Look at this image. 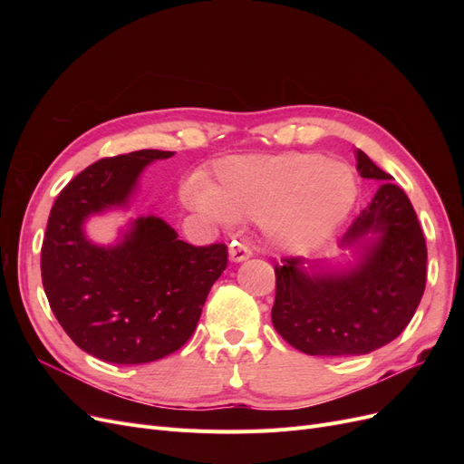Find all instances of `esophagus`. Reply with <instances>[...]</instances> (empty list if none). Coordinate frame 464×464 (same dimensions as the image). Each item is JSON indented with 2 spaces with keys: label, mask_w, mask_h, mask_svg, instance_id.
Returning <instances> with one entry per match:
<instances>
[{
  "label": "esophagus",
  "mask_w": 464,
  "mask_h": 464,
  "mask_svg": "<svg viewBox=\"0 0 464 464\" xmlns=\"http://www.w3.org/2000/svg\"><path fill=\"white\" fill-rule=\"evenodd\" d=\"M251 256H254V251H251L247 246L244 244H234L230 247V261L234 263H242V261H247Z\"/></svg>",
  "instance_id": "obj_1"
}]
</instances>
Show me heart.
I'll use <instances>...</instances> for the list:
<instances>
[{
	"instance_id": "heart-1",
	"label": "heart",
	"mask_w": 464,
	"mask_h": 464,
	"mask_svg": "<svg viewBox=\"0 0 464 464\" xmlns=\"http://www.w3.org/2000/svg\"><path fill=\"white\" fill-rule=\"evenodd\" d=\"M358 198L353 170L315 152L246 154L218 162L217 179H191L186 203L220 227L259 218L265 240L286 254L315 249Z\"/></svg>"
}]
</instances>
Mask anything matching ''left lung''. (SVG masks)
I'll return each mask as SVG.
<instances>
[{
    "mask_svg": "<svg viewBox=\"0 0 464 464\" xmlns=\"http://www.w3.org/2000/svg\"><path fill=\"white\" fill-rule=\"evenodd\" d=\"M354 154L360 176L382 186L341 240L350 259L275 265L273 325L310 356H362L395 341L426 288L428 249L411 199L366 152Z\"/></svg>",
    "mask_w": 464,
    "mask_h": 464,
    "instance_id": "1",
    "label": "left lung"
}]
</instances>
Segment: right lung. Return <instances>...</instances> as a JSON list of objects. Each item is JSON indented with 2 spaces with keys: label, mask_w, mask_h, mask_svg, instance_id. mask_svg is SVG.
<instances>
[{
  "label": "right lung",
  "mask_w": 464,
  "mask_h": 464,
  "mask_svg": "<svg viewBox=\"0 0 464 464\" xmlns=\"http://www.w3.org/2000/svg\"><path fill=\"white\" fill-rule=\"evenodd\" d=\"M170 157L172 150L145 149L98 160L69 181L50 210L42 285L69 339L98 360L133 366L176 353L228 265L227 246H189L154 215L131 218L114 244L87 236L91 217L128 210L145 168Z\"/></svg>",
  "instance_id": "1"
}]
</instances>
